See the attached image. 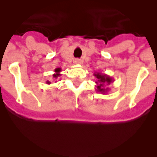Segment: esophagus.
<instances>
[{"instance_id":"34e87169","label":"esophagus","mask_w":157,"mask_h":157,"mask_svg":"<svg viewBox=\"0 0 157 157\" xmlns=\"http://www.w3.org/2000/svg\"><path fill=\"white\" fill-rule=\"evenodd\" d=\"M75 64H81L82 63L81 59H75V61H74Z\"/></svg>"}]
</instances>
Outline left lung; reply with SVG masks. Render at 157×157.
Returning <instances> with one entry per match:
<instances>
[{"mask_svg":"<svg viewBox=\"0 0 157 157\" xmlns=\"http://www.w3.org/2000/svg\"><path fill=\"white\" fill-rule=\"evenodd\" d=\"M94 76L97 78V81H96V91L97 92H99L101 94H107V92H108L109 90V88L108 87H106V86H108L111 83L113 82V79L110 76L107 75V74H102L100 72H95L94 73Z\"/></svg>","mask_w":157,"mask_h":157,"instance_id":"1","label":"left lung"}]
</instances>
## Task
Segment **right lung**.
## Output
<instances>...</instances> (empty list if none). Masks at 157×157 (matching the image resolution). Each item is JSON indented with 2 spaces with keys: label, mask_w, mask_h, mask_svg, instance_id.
<instances>
[{
  "label": "right lung",
  "mask_w": 157,
  "mask_h": 157,
  "mask_svg": "<svg viewBox=\"0 0 157 157\" xmlns=\"http://www.w3.org/2000/svg\"><path fill=\"white\" fill-rule=\"evenodd\" d=\"M60 71H61V68H59V67H58V68H56L55 70H54V74H53V76H54V78H58L61 74H60ZM46 84H48V85H50V82L49 81H46Z\"/></svg>",
  "instance_id": "add662e5"
}]
</instances>
